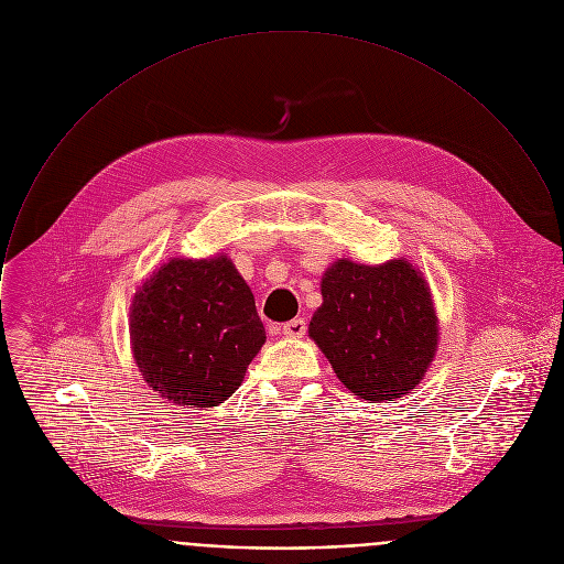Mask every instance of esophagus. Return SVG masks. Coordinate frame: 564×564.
<instances>
[{
    "instance_id": "1",
    "label": "esophagus",
    "mask_w": 564,
    "mask_h": 564,
    "mask_svg": "<svg viewBox=\"0 0 564 564\" xmlns=\"http://www.w3.org/2000/svg\"><path fill=\"white\" fill-rule=\"evenodd\" d=\"M282 335L289 339H302L306 335V322L304 319H293L282 326Z\"/></svg>"
}]
</instances>
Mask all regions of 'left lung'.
Instances as JSON below:
<instances>
[{
	"mask_svg": "<svg viewBox=\"0 0 564 564\" xmlns=\"http://www.w3.org/2000/svg\"><path fill=\"white\" fill-rule=\"evenodd\" d=\"M322 300L308 337L357 398L384 402L420 384L435 361L440 324L417 267L406 258H339L322 275Z\"/></svg>",
	"mask_w": 564,
	"mask_h": 564,
	"instance_id": "left-lung-1",
	"label": "left lung"
}]
</instances>
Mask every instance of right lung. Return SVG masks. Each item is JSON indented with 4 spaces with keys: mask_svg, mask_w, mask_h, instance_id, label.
<instances>
[{
    "mask_svg": "<svg viewBox=\"0 0 564 564\" xmlns=\"http://www.w3.org/2000/svg\"><path fill=\"white\" fill-rule=\"evenodd\" d=\"M129 335L144 382L180 406L227 400L267 341L253 293L225 253L160 264L133 295Z\"/></svg>",
    "mask_w": 564,
    "mask_h": 564,
    "instance_id": "obj_1",
    "label": "right lung"
}]
</instances>
